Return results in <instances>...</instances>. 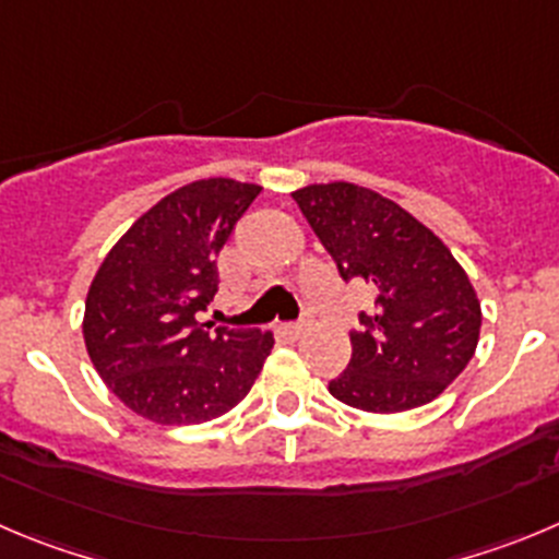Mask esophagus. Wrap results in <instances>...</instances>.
<instances>
[{"label": "esophagus", "instance_id": "obj_1", "mask_svg": "<svg viewBox=\"0 0 559 559\" xmlns=\"http://www.w3.org/2000/svg\"><path fill=\"white\" fill-rule=\"evenodd\" d=\"M304 331H306L304 322H295V325H284V328H281V333H286V336H292V338L304 336Z\"/></svg>", "mask_w": 559, "mask_h": 559}]
</instances>
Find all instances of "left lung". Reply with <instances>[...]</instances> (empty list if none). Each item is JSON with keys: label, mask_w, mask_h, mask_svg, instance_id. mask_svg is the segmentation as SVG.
I'll return each mask as SVG.
<instances>
[{"label": "left lung", "mask_w": 559, "mask_h": 559, "mask_svg": "<svg viewBox=\"0 0 559 559\" xmlns=\"http://www.w3.org/2000/svg\"><path fill=\"white\" fill-rule=\"evenodd\" d=\"M292 198L342 278L374 292V309L350 333V364L328 391L367 414L432 403L477 350L483 311L466 270L425 223L369 187L328 181Z\"/></svg>", "instance_id": "left-lung-1"}]
</instances>
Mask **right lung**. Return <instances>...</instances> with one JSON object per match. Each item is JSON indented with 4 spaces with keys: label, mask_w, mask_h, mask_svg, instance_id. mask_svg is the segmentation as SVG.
Listing matches in <instances>:
<instances>
[{
    "label": "right lung",
    "mask_w": 559,
    "mask_h": 559,
    "mask_svg": "<svg viewBox=\"0 0 559 559\" xmlns=\"http://www.w3.org/2000/svg\"><path fill=\"white\" fill-rule=\"evenodd\" d=\"M259 185L198 179L140 215L87 289V356L127 408L156 425H201L242 403L273 350L270 331H209L217 253Z\"/></svg>",
    "instance_id": "1"
}]
</instances>
